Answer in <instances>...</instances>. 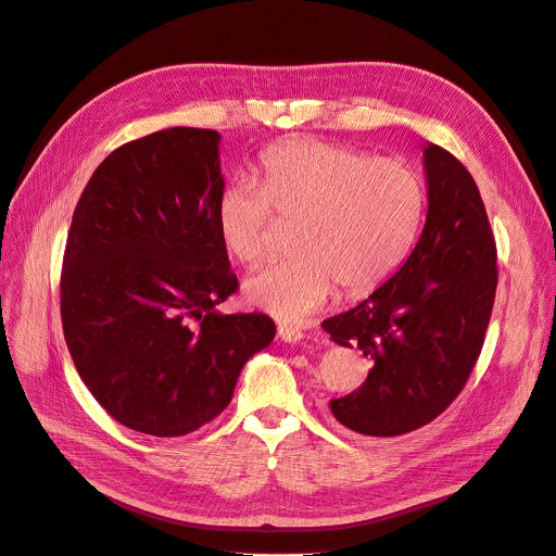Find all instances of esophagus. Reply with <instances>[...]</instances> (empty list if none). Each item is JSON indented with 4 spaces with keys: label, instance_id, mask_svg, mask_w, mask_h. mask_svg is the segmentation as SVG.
<instances>
[{
    "label": "esophagus",
    "instance_id": "esophagus-1",
    "mask_svg": "<svg viewBox=\"0 0 556 556\" xmlns=\"http://www.w3.org/2000/svg\"><path fill=\"white\" fill-rule=\"evenodd\" d=\"M277 336L281 342H288V344H295L300 340H304V331L298 329V327H288V325H279L277 329Z\"/></svg>",
    "mask_w": 556,
    "mask_h": 556
}]
</instances>
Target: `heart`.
I'll use <instances>...</instances> for the list:
<instances>
[{
  "mask_svg": "<svg viewBox=\"0 0 556 556\" xmlns=\"http://www.w3.org/2000/svg\"><path fill=\"white\" fill-rule=\"evenodd\" d=\"M298 220V258L250 277L245 302L300 325L336 293L361 298L410 256L426 216L421 175L401 160L346 146L288 139L263 151L256 182L237 178L216 198L225 250L243 266L275 252V214Z\"/></svg>",
  "mask_w": 556,
  "mask_h": 556,
  "instance_id": "1",
  "label": "heart"
}]
</instances>
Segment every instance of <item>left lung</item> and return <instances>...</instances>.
Listing matches in <instances>:
<instances>
[{
  "label": "left lung",
  "instance_id": "obj_1",
  "mask_svg": "<svg viewBox=\"0 0 556 556\" xmlns=\"http://www.w3.org/2000/svg\"><path fill=\"white\" fill-rule=\"evenodd\" d=\"M428 214L399 273L358 306L325 319L342 346L371 358L365 383L331 415L367 437H396L440 417L469 378L493 308L495 241L478 185L448 151L424 146Z\"/></svg>",
  "mask_w": 556,
  "mask_h": 556
}]
</instances>
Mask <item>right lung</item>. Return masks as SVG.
Segmentation results:
<instances>
[{
    "instance_id": "right-lung-1",
    "label": "right lung",
    "mask_w": 556,
    "mask_h": 556,
    "mask_svg": "<svg viewBox=\"0 0 556 556\" xmlns=\"http://www.w3.org/2000/svg\"><path fill=\"white\" fill-rule=\"evenodd\" d=\"M220 135L168 128L112 151L74 210L61 315L78 376L130 430L180 437L218 417L275 338L263 313L225 315L239 279L216 227Z\"/></svg>"
}]
</instances>
